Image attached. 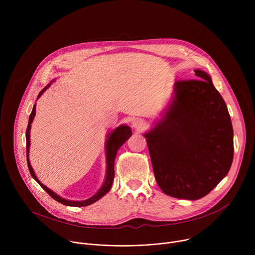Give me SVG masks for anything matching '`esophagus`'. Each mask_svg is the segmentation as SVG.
Segmentation results:
<instances>
[{
  "label": "esophagus",
  "instance_id": "1",
  "mask_svg": "<svg viewBox=\"0 0 255 255\" xmlns=\"http://www.w3.org/2000/svg\"><path fill=\"white\" fill-rule=\"evenodd\" d=\"M131 124H132V126H133L135 129L140 130V129L143 127L144 122H143V120L140 119V118H134V119L132 120Z\"/></svg>",
  "mask_w": 255,
  "mask_h": 255
}]
</instances>
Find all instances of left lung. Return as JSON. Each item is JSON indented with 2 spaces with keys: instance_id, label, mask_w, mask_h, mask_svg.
<instances>
[{
  "instance_id": "obj_1",
  "label": "left lung",
  "mask_w": 255,
  "mask_h": 255,
  "mask_svg": "<svg viewBox=\"0 0 255 255\" xmlns=\"http://www.w3.org/2000/svg\"><path fill=\"white\" fill-rule=\"evenodd\" d=\"M174 85L165 116L146 137L154 176L162 192L177 199L199 200L227 175L233 160V128L225 101L211 78Z\"/></svg>"
}]
</instances>
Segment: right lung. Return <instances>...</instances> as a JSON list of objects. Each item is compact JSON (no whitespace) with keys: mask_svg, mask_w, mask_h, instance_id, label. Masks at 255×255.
<instances>
[{"mask_svg":"<svg viewBox=\"0 0 255 255\" xmlns=\"http://www.w3.org/2000/svg\"><path fill=\"white\" fill-rule=\"evenodd\" d=\"M50 85H48L46 88H44L38 95V98L41 96V94L49 87ZM35 111H36V107L35 105L33 106V109H32V112L30 114V117H29V122H28V126H27V129H26V155H27V164H28V168H29V171L32 175V177L37 181V183L41 186V188L52 198L54 199L55 201L65 205V206H72V207H86V206H89L95 202H97L99 199H101L103 196H105L109 191H110L111 187H112V184H113V179H114V174H115V171H114V162H115V157L117 155V152L119 150V148L122 146V145L129 139V137L132 135V132H131V129L128 127V126H119L117 129H115V131H113L110 135H109V138L107 140V144H106V151H107V175H106V180L104 185L102 186V188L99 190V192L94 195L92 198L86 200V201H79V202H76V201H67V200H64L62 198H60L59 196H57L56 194H54L52 191H50L48 188H46L45 186H43L40 181L37 179V177H36L33 169H32V166L30 165V162H29V158H28V155H29V146H30V127H31V123L34 119V116H35Z\"/></svg>","mask_w":255,"mask_h":255,"instance_id":"1","label":"right lung"}]
</instances>
